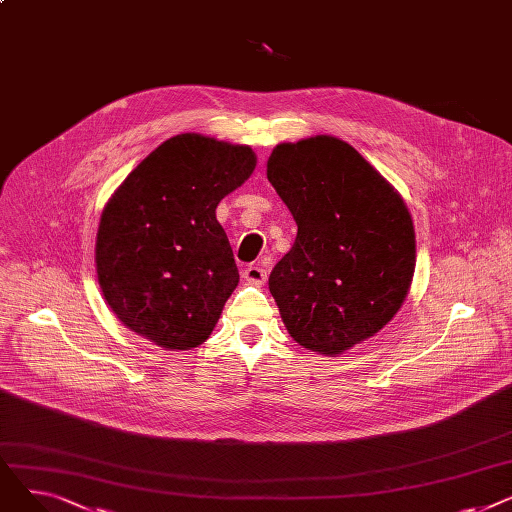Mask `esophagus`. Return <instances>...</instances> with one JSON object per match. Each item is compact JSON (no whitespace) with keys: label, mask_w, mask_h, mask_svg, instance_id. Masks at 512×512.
I'll use <instances>...</instances> for the list:
<instances>
[{"label":"esophagus","mask_w":512,"mask_h":512,"mask_svg":"<svg viewBox=\"0 0 512 512\" xmlns=\"http://www.w3.org/2000/svg\"><path fill=\"white\" fill-rule=\"evenodd\" d=\"M242 278H245L249 284L261 286L267 280V270L263 265H249L242 270Z\"/></svg>","instance_id":"obj_1"}]
</instances>
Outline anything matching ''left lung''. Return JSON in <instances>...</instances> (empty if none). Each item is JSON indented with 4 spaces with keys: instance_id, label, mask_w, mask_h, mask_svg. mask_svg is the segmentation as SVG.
Segmentation results:
<instances>
[{
    "instance_id": "obj_1",
    "label": "left lung",
    "mask_w": 512,
    "mask_h": 512,
    "mask_svg": "<svg viewBox=\"0 0 512 512\" xmlns=\"http://www.w3.org/2000/svg\"><path fill=\"white\" fill-rule=\"evenodd\" d=\"M267 180L297 222L270 292L292 340L338 357L378 334L415 274V226L405 199L348 143L317 134L280 143Z\"/></svg>"
}]
</instances>
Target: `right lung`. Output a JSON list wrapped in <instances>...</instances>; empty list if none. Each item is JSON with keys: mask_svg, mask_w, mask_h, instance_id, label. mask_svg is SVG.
<instances>
[{"mask_svg": "<svg viewBox=\"0 0 512 512\" xmlns=\"http://www.w3.org/2000/svg\"><path fill=\"white\" fill-rule=\"evenodd\" d=\"M257 166L249 145L197 132L161 143L105 203L95 270L122 324L164 351L203 344L238 286L215 207Z\"/></svg>", "mask_w": 512, "mask_h": 512, "instance_id": "1", "label": "right lung"}]
</instances>
